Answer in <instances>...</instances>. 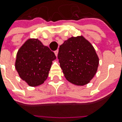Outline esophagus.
Listing matches in <instances>:
<instances>
[{
  "instance_id": "obj_1",
  "label": "esophagus",
  "mask_w": 122,
  "mask_h": 122,
  "mask_svg": "<svg viewBox=\"0 0 122 122\" xmlns=\"http://www.w3.org/2000/svg\"><path fill=\"white\" fill-rule=\"evenodd\" d=\"M54 54H55V55H56V56L57 57V56H58V50L55 51H54Z\"/></svg>"
}]
</instances>
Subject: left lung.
I'll use <instances>...</instances> for the list:
<instances>
[{"instance_id": "1", "label": "left lung", "mask_w": 122, "mask_h": 122, "mask_svg": "<svg viewBox=\"0 0 122 122\" xmlns=\"http://www.w3.org/2000/svg\"><path fill=\"white\" fill-rule=\"evenodd\" d=\"M58 58L66 80L78 86L90 83L99 64L94 47L82 35L65 41L60 46Z\"/></svg>"}]
</instances>
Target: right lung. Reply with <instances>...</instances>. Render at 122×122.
I'll return each instance as SVG.
<instances>
[{
    "label": "right lung",
    "instance_id": "right-lung-1",
    "mask_svg": "<svg viewBox=\"0 0 122 122\" xmlns=\"http://www.w3.org/2000/svg\"><path fill=\"white\" fill-rule=\"evenodd\" d=\"M56 59L54 52L38 39H28L17 52L15 67L23 81L29 86L36 87L47 79Z\"/></svg>",
    "mask_w": 122,
    "mask_h": 122
}]
</instances>
